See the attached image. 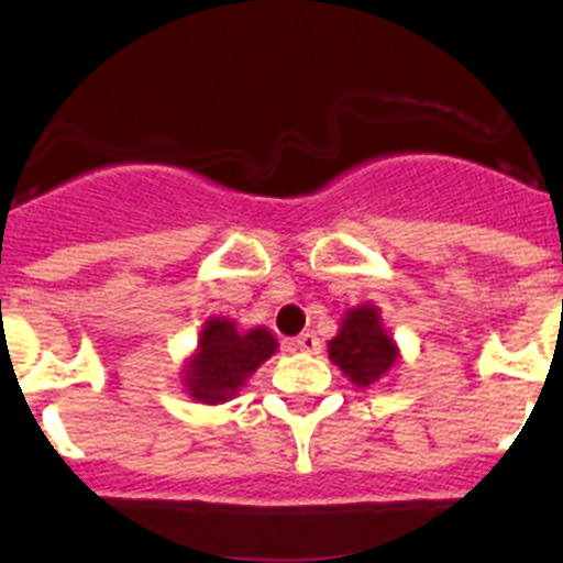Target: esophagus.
I'll use <instances>...</instances> for the list:
<instances>
[{
	"label": "esophagus",
	"mask_w": 563,
	"mask_h": 563,
	"mask_svg": "<svg viewBox=\"0 0 563 563\" xmlns=\"http://www.w3.org/2000/svg\"><path fill=\"white\" fill-rule=\"evenodd\" d=\"M296 347L303 353H320V336L314 331H303L296 340Z\"/></svg>",
	"instance_id": "1"
}]
</instances>
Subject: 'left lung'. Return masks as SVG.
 <instances>
[{
  "instance_id": "left-lung-1",
  "label": "left lung",
  "mask_w": 563,
  "mask_h": 563,
  "mask_svg": "<svg viewBox=\"0 0 563 563\" xmlns=\"http://www.w3.org/2000/svg\"><path fill=\"white\" fill-rule=\"evenodd\" d=\"M329 358L356 387L384 382L398 365V345L382 323V312L373 303L347 309L340 331L329 342Z\"/></svg>"
}]
</instances>
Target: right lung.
Masks as SVG:
<instances>
[{"label":"right lung","instance_id":"obj_1","mask_svg":"<svg viewBox=\"0 0 563 563\" xmlns=\"http://www.w3.org/2000/svg\"><path fill=\"white\" fill-rule=\"evenodd\" d=\"M278 342L256 325L240 331L229 318H210L198 334V347L185 365V389L198 404H223L238 395L245 378L276 353Z\"/></svg>","mask_w":563,"mask_h":563}]
</instances>
